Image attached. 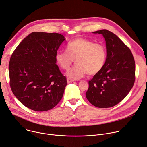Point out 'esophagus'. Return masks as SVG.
I'll list each match as a JSON object with an SVG mask.
<instances>
[{
	"label": "esophagus",
	"mask_w": 147,
	"mask_h": 147,
	"mask_svg": "<svg viewBox=\"0 0 147 147\" xmlns=\"http://www.w3.org/2000/svg\"><path fill=\"white\" fill-rule=\"evenodd\" d=\"M74 81V80H71V79H70V78H67V83H68V84H69V83H71V82H73Z\"/></svg>",
	"instance_id": "34e87169"
}]
</instances>
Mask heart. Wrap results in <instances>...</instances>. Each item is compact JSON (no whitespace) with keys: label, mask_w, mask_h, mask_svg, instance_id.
<instances>
[{"label":"heart","mask_w":147,"mask_h":147,"mask_svg":"<svg viewBox=\"0 0 147 147\" xmlns=\"http://www.w3.org/2000/svg\"><path fill=\"white\" fill-rule=\"evenodd\" d=\"M66 51H57L55 55L57 64L67 71L75 59L76 64L67 72L68 77L78 80L86 74L96 75L103 68L107 60L106 47L85 38H78L69 42Z\"/></svg>","instance_id":"1"}]
</instances>
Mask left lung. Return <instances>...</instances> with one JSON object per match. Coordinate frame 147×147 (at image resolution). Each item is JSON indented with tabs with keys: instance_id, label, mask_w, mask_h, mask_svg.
<instances>
[{
	"instance_id": "left-lung-1",
	"label": "left lung",
	"mask_w": 147,
	"mask_h": 147,
	"mask_svg": "<svg viewBox=\"0 0 147 147\" xmlns=\"http://www.w3.org/2000/svg\"><path fill=\"white\" fill-rule=\"evenodd\" d=\"M93 33L103 35L107 56L102 71L88 81L86 96L96 107L110 108L123 100L134 86L135 62L130 49L116 34L106 29Z\"/></svg>"
}]
</instances>
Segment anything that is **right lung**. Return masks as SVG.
<instances>
[{
  "label": "right lung",
  "instance_id": "add662e5",
  "mask_svg": "<svg viewBox=\"0 0 147 147\" xmlns=\"http://www.w3.org/2000/svg\"><path fill=\"white\" fill-rule=\"evenodd\" d=\"M65 38L57 33L32 32L12 53L9 64L12 92L23 105L47 111L61 100L67 80L55 64Z\"/></svg>",
  "mask_w": 147,
  "mask_h": 147
}]
</instances>
